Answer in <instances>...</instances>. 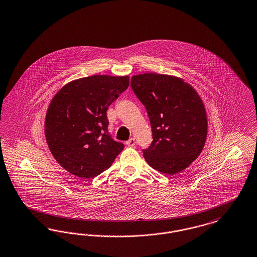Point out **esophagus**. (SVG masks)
<instances>
[{
  "label": "esophagus",
  "mask_w": 257,
  "mask_h": 257,
  "mask_svg": "<svg viewBox=\"0 0 257 257\" xmlns=\"http://www.w3.org/2000/svg\"><path fill=\"white\" fill-rule=\"evenodd\" d=\"M135 144H136V142H135V139H133V138H131L129 141L126 142V145L129 146V147H133V146H135Z\"/></svg>",
  "instance_id": "1"
}]
</instances>
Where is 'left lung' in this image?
Here are the masks:
<instances>
[{
  "label": "left lung",
  "mask_w": 257,
  "mask_h": 257,
  "mask_svg": "<svg viewBox=\"0 0 257 257\" xmlns=\"http://www.w3.org/2000/svg\"><path fill=\"white\" fill-rule=\"evenodd\" d=\"M131 87L152 128L153 142L143 150L146 163L166 175L185 170L206 141L207 118L200 95L180 77L153 72L134 75Z\"/></svg>",
  "instance_id": "1"
}]
</instances>
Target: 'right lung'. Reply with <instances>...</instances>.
Here are the masks:
<instances>
[{"mask_svg":"<svg viewBox=\"0 0 257 257\" xmlns=\"http://www.w3.org/2000/svg\"><path fill=\"white\" fill-rule=\"evenodd\" d=\"M129 86V76L92 75L63 86L49 105L45 137L64 169L82 179L107 170L124 148L108 133V107Z\"/></svg>","mask_w":257,"mask_h":257,"instance_id":"1","label":"right lung"}]
</instances>
